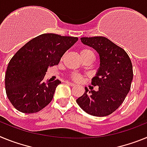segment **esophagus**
Here are the masks:
<instances>
[{"mask_svg":"<svg viewBox=\"0 0 147 147\" xmlns=\"http://www.w3.org/2000/svg\"><path fill=\"white\" fill-rule=\"evenodd\" d=\"M65 83H66V84H67V85H71V86H74V85H75V84H74V83L71 82H67V81H66V82H65Z\"/></svg>","mask_w":147,"mask_h":147,"instance_id":"34e87169","label":"esophagus"}]
</instances>
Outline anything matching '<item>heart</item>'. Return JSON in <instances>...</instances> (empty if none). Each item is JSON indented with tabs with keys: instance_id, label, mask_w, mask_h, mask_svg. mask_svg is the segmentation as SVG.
Masks as SVG:
<instances>
[{
	"instance_id": "b5f03b06",
	"label": "heart",
	"mask_w": 147,
	"mask_h": 147,
	"mask_svg": "<svg viewBox=\"0 0 147 147\" xmlns=\"http://www.w3.org/2000/svg\"><path fill=\"white\" fill-rule=\"evenodd\" d=\"M80 55H81L82 58L84 59L85 57H90V56H93V53L90 49H83L80 51ZM71 78H72L73 80H74V81H80L81 80L82 76L80 75L77 74H73L71 75Z\"/></svg>"
}]
</instances>
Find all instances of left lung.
Wrapping results in <instances>:
<instances>
[{"label": "left lung", "instance_id": "obj_1", "mask_svg": "<svg viewBox=\"0 0 147 147\" xmlns=\"http://www.w3.org/2000/svg\"><path fill=\"white\" fill-rule=\"evenodd\" d=\"M81 41L99 54L100 67L91 81L98 90L88 91L85 88L76 102L90 115L106 116L120 107L129 93L133 78L132 62L124 49L106 37H82Z\"/></svg>", "mask_w": 147, "mask_h": 147}]
</instances>
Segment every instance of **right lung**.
<instances>
[{"label":"right lung","mask_w":147,"mask_h":147,"mask_svg":"<svg viewBox=\"0 0 147 147\" xmlns=\"http://www.w3.org/2000/svg\"><path fill=\"white\" fill-rule=\"evenodd\" d=\"M78 37L42 34L31 40L13 56L8 64L5 88L8 98L23 113H34L52 100L59 80H44L48 67L57 65Z\"/></svg>","instance_id":"add662e5"}]
</instances>
